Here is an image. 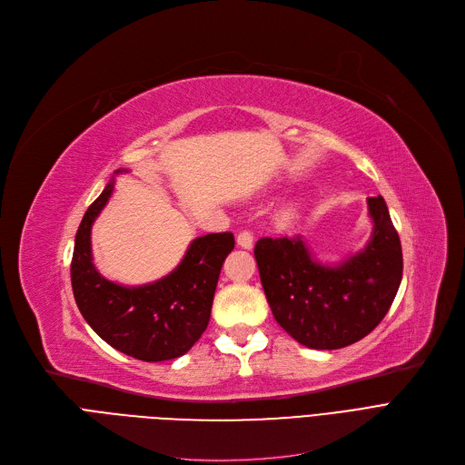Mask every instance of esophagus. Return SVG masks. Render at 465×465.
<instances>
[{
    "label": "esophagus",
    "instance_id": "34e87169",
    "mask_svg": "<svg viewBox=\"0 0 465 465\" xmlns=\"http://www.w3.org/2000/svg\"><path fill=\"white\" fill-rule=\"evenodd\" d=\"M237 245H239L241 249L251 251V249L254 247V237H252V233H251L249 230L239 232V235H237Z\"/></svg>",
    "mask_w": 465,
    "mask_h": 465
}]
</instances>
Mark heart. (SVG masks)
<instances>
[{"instance_id": "heart-1", "label": "heart", "mask_w": 465, "mask_h": 465, "mask_svg": "<svg viewBox=\"0 0 465 465\" xmlns=\"http://www.w3.org/2000/svg\"><path fill=\"white\" fill-rule=\"evenodd\" d=\"M281 218H282V223H292V220L296 218V207H286L282 213H281Z\"/></svg>"}]
</instances>
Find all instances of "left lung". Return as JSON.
Returning <instances> with one entry per match:
<instances>
[{
    "instance_id": "left-lung-1",
    "label": "left lung",
    "mask_w": 465,
    "mask_h": 465,
    "mask_svg": "<svg viewBox=\"0 0 465 465\" xmlns=\"http://www.w3.org/2000/svg\"><path fill=\"white\" fill-rule=\"evenodd\" d=\"M373 233L337 265L316 262L298 237H262L254 256L267 303L298 343L333 351L371 333L392 305L403 273L400 235L382 195L368 198Z\"/></svg>"
}]
</instances>
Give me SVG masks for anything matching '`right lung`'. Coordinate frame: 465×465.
Listing matches in <instances>:
<instances>
[{
  "label": "right lung",
  "mask_w": 465,
  "mask_h": 465,
  "mask_svg": "<svg viewBox=\"0 0 465 465\" xmlns=\"http://www.w3.org/2000/svg\"><path fill=\"white\" fill-rule=\"evenodd\" d=\"M116 173H122L118 169ZM114 188L109 181L83 216L71 260V286L88 326L113 349L143 361H163L186 354L205 331L216 282L233 233L193 239L169 275L141 286L107 281L92 262V224Z\"/></svg>",
  "instance_id": "1"
}]
</instances>
